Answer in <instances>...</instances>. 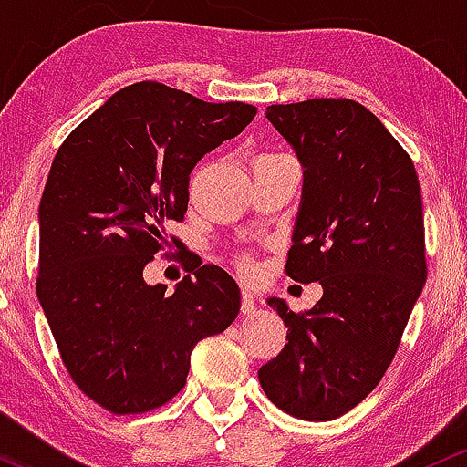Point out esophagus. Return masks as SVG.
<instances>
[{
    "label": "esophagus",
    "instance_id": "esophagus-1",
    "mask_svg": "<svg viewBox=\"0 0 467 467\" xmlns=\"http://www.w3.org/2000/svg\"><path fill=\"white\" fill-rule=\"evenodd\" d=\"M240 311L244 313V316H254L255 313V300H254V293L243 289V296H240Z\"/></svg>",
    "mask_w": 467,
    "mask_h": 467
}]
</instances>
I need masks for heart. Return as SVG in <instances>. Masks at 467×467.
I'll list each match as a JSON object with an SVG mask.
<instances>
[{
  "label": "heart",
  "instance_id": "heart-1",
  "mask_svg": "<svg viewBox=\"0 0 467 467\" xmlns=\"http://www.w3.org/2000/svg\"><path fill=\"white\" fill-rule=\"evenodd\" d=\"M238 269H240V274H244V275L254 274V265H251L247 258H243V260L238 262Z\"/></svg>",
  "mask_w": 467,
  "mask_h": 467
}]
</instances>
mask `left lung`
Wrapping results in <instances>:
<instances>
[{"label":"left lung","instance_id":"left-lung-1","mask_svg":"<svg viewBox=\"0 0 467 467\" xmlns=\"http://www.w3.org/2000/svg\"><path fill=\"white\" fill-rule=\"evenodd\" d=\"M266 119L304 167L286 275L324 293L304 313L269 297L289 331L258 379L280 410L331 421L379 384L423 289L421 187L408 151L353 99L269 106Z\"/></svg>","mask_w":467,"mask_h":467}]
</instances>
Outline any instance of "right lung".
<instances>
[{"label":"right lung","instance_id":"obj_1","mask_svg":"<svg viewBox=\"0 0 467 467\" xmlns=\"http://www.w3.org/2000/svg\"><path fill=\"white\" fill-rule=\"evenodd\" d=\"M255 112L132 83L77 125L52 161L36 297L72 381L114 415L150 412L178 395L193 347L238 316V285L216 265L187 255L174 293L150 286L143 269L170 244L167 227L185 218L198 161Z\"/></svg>","mask_w":467,"mask_h":467}]
</instances>
